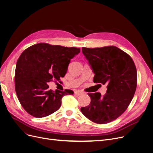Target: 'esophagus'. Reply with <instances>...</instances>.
Instances as JSON below:
<instances>
[{"label":"esophagus","instance_id":"esophagus-1","mask_svg":"<svg viewBox=\"0 0 153 153\" xmlns=\"http://www.w3.org/2000/svg\"><path fill=\"white\" fill-rule=\"evenodd\" d=\"M82 93L81 92V91H76L75 92H74V94L76 95V96H79V95H81Z\"/></svg>","mask_w":153,"mask_h":153}]
</instances>
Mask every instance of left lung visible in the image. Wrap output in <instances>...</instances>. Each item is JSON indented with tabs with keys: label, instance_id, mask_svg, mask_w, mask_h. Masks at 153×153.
Returning <instances> with one entry per match:
<instances>
[{
	"label": "left lung",
	"instance_id": "left-lung-1",
	"mask_svg": "<svg viewBox=\"0 0 153 153\" xmlns=\"http://www.w3.org/2000/svg\"><path fill=\"white\" fill-rule=\"evenodd\" d=\"M82 52L94 74V82L107 85L106 94L89 93L88 106L82 114L92 122L105 124L117 119L126 110L136 89L137 72L130 56L114 46L82 48Z\"/></svg>",
	"mask_w": 153,
	"mask_h": 153
}]
</instances>
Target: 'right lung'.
Listing matches in <instances>:
<instances>
[{"label": "right lung", "instance_id": "add662e5", "mask_svg": "<svg viewBox=\"0 0 153 153\" xmlns=\"http://www.w3.org/2000/svg\"><path fill=\"white\" fill-rule=\"evenodd\" d=\"M80 53L79 48L38 43L24 51L16 64L15 91L29 114L42 118L52 114L61 107L64 95L73 91H55L47 84L65 76L71 59Z\"/></svg>", "mask_w": 153, "mask_h": 153}]
</instances>
